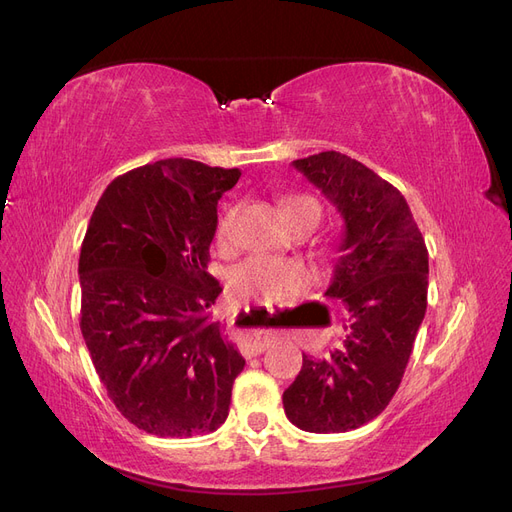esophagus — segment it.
Masks as SVG:
<instances>
[{
    "label": "esophagus",
    "mask_w": 512,
    "mask_h": 512,
    "mask_svg": "<svg viewBox=\"0 0 512 512\" xmlns=\"http://www.w3.org/2000/svg\"><path fill=\"white\" fill-rule=\"evenodd\" d=\"M269 342H271V334L269 332H256L248 338L245 342V355L254 357L258 353H262L264 349H269Z\"/></svg>",
    "instance_id": "1"
}]
</instances>
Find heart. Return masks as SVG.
<instances>
[{
  "mask_svg": "<svg viewBox=\"0 0 512 512\" xmlns=\"http://www.w3.org/2000/svg\"><path fill=\"white\" fill-rule=\"evenodd\" d=\"M237 206H231L222 212L216 224V241L220 245H229L235 231ZM283 210L288 218L302 214H315L321 218L319 201L309 195H292L283 199ZM311 275L304 264L296 260L273 258V256H250L231 271L229 285L237 298L260 300V302H281L296 296L306 288Z\"/></svg>",
  "mask_w": 512,
  "mask_h": 512,
  "instance_id": "b5f03b06",
  "label": "heart"
}]
</instances>
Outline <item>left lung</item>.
I'll return each mask as SVG.
<instances>
[{"label": "left lung", "instance_id": "1", "mask_svg": "<svg viewBox=\"0 0 512 512\" xmlns=\"http://www.w3.org/2000/svg\"><path fill=\"white\" fill-rule=\"evenodd\" d=\"M292 166L344 220L334 277L349 327L340 349L313 359L285 388L283 410L309 433H346L384 412L401 384L426 313L428 252L405 197L361 161L338 151Z\"/></svg>", "mask_w": 512, "mask_h": 512}]
</instances>
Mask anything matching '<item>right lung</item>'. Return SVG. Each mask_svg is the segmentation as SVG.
<instances>
[{
  "label": "right lung",
  "mask_w": 512,
  "mask_h": 512,
  "mask_svg": "<svg viewBox=\"0 0 512 512\" xmlns=\"http://www.w3.org/2000/svg\"><path fill=\"white\" fill-rule=\"evenodd\" d=\"M237 168L161 159L117 176L79 254L81 334L121 416L157 437L208 435L227 420L245 359L210 306L218 199Z\"/></svg>",
  "instance_id": "1"
}]
</instances>
